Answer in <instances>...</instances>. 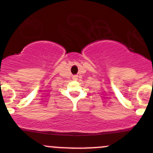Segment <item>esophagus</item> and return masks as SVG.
Instances as JSON below:
<instances>
[{
  "instance_id": "34e87169",
  "label": "esophagus",
  "mask_w": 153,
  "mask_h": 153,
  "mask_svg": "<svg viewBox=\"0 0 153 153\" xmlns=\"http://www.w3.org/2000/svg\"><path fill=\"white\" fill-rule=\"evenodd\" d=\"M73 79L74 80H78V75H73Z\"/></svg>"
}]
</instances>
